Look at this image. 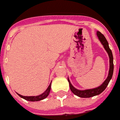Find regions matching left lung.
Returning <instances> with one entry per match:
<instances>
[{
  "mask_svg": "<svg viewBox=\"0 0 120 120\" xmlns=\"http://www.w3.org/2000/svg\"><path fill=\"white\" fill-rule=\"evenodd\" d=\"M97 36H98V39L101 43V44L103 45L104 48L105 49V50L107 51V53L109 54V58H110V69H109V75L107 77V79L104 81V82L100 86L97 87V88H95V89L84 90H77L75 88H74L73 86H72L71 83L70 82L69 80L68 79V82L69 83L70 89L72 91V92L74 94H75V95H77V96L79 97H82V98H89V97L95 96V95H99L100 94H101L107 88L110 80L112 79L113 73V57L112 51L109 48V43L107 41V40H106L104 35L103 34H101L100 31H97Z\"/></svg>",
  "mask_w": 120,
  "mask_h": 120,
  "instance_id": "left-lung-1",
  "label": "left lung"
}]
</instances>
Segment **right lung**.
Masks as SVG:
<instances>
[{"label":"right lung","instance_id":"right-lung-1","mask_svg":"<svg viewBox=\"0 0 120 120\" xmlns=\"http://www.w3.org/2000/svg\"><path fill=\"white\" fill-rule=\"evenodd\" d=\"M51 84H49V87H48V89H46V90L45 91L43 94H42L41 95H40L38 96H31V97H27V96H23V95H21L17 94L19 95V96L22 97V98H24V99L28 101H40V100H41L43 99H45V98H46L48 96L49 94V92L51 90Z\"/></svg>","mask_w":120,"mask_h":120}]
</instances>
